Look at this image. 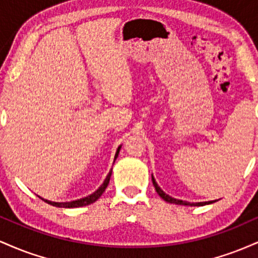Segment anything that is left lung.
Segmentation results:
<instances>
[{
	"mask_svg": "<svg viewBox=\"0 0 258 258\" xmlns=\"http://www.w3.org/2000/svg\"><path fill=\"white\" fill-rule=\"evenodd\" d=\"M152 180H153V184L155 186V190L158 191V194L160 195V198H162L165 201H167V203H171V204H177V205H189V206H204V205H207V204H212L215 203V201H205V203H188V201H183V200H178V199H174V198L170 197V195H167L165 193L164 190H162L161 188L158 185V183L155 182V179H154L153 174H152Z\"/></svg>",
	"mask_w": 258,
	"mask_h": 258,
	"instance_id": "obj_1",
	"label": "left lung"
}]
</instances>
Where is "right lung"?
Listing matches in <instances>:
<instances>
[{
	"instance_id": "add662e5",
	"label": "right lung",
	"mask_w": 258,
	"mask_h": 258,
	"mask_svg": "<svg viewBox=\"0 0 258 258\" xmlns=\"http://www.w3.org/2000/svg\"><path fill=\"white\" fill-rule=\"evenodd\" d=\"M121 149V146L117 148L116 150V154H115V159L117 158V155H119V152ZM115 161V160H114ZM110 177H111V170L110 172L108 173V176H106V178L104 179V182H103V184L99 186L98 189H97L94 193H92L91 195H88V197L86 198H82V199H78V200H74V201H67V203H55V201H49V200H46V199H42L43 201H46L47 204H49V205L52 206H57V207H65V209H73V207H81V206H87L90 205V204H93L94 201H97L100 198V195L104 193V190L106 189V186L109 184V180H110Z\"/></svg>"
}]
</instances>
